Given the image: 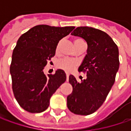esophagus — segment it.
I'll use <instances>...</instances> for the list:
<instances>
[{"instance_id": "34e87169", "label": "esophagus", "mask_w": 131, "mask_h": 131, "mask_svg": "<svg viewBox=\"0 0 131 131\" xmlns=\"http://www.w3.org/2000/svg\"><path fill=\"white\" fill-rule=\"evenodd\" d=\"M66 79H67V81L68 80V77H69V74L68 73H66Z\"/></svg>"}]
</instances>
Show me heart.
<instances>
[{
	"instance_id": "heart-1",
	"label": "heart",
	"mask_w": 131,
	"mask_h": 131,
	"mask_svg": "<svg viewBox=\"0 0 131 131\" xmlns=\"http://www.w3.org/2000/svg\"><path fill=\"white\" fill-rule=\"evenodd\" d=\"M84 41L82 38H77L74 39V44H75V47H77L79 43H80L81 42ZM63 42V39H60L57 43L56 45V47H55V52L56 54H58L60 52V47L62 45V43ZM78 65L77 61L74 60H71V59H68V58H64L60 60L58 63V67L60 69H62L63 71H66V72H71L72 71L74 68H76Z\"/></svg>"
}]
</instances>
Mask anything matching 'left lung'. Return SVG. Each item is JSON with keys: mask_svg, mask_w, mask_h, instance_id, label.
<instances>
[{"mask_svg": "<svg viewBox=\"0 0 131 131\" xmlns=\"http://www.w3.org/2000/svg\"><path fill=\"white\" fill-rule=\"evenodd\" d=\"M71 34L88 43V52L79 68L87 79L78 83L73 75L69 76L73 91L67 97V106L75 114L89 115L101 106L115 82L118 47L107 33L96 28L78 27Z\"/></svg>", "mask_w": 131, "mask_h": 131, "instance_id": "1", "label": "left lung"}]
</instances>
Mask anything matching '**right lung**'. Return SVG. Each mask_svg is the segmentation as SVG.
Returning <instances> with one entry per match:
<instances>
[{
  "label": "right lung",
  "mask_w": 131,
  "mask_h": 131,
  "mask_svg": "<svg viewBox=\"0 0 131 131\" xmlns=\"http://www.w3.org/2000/svg\"><path fill=\"white\" fill-rule=\"evenodd\" d=\"M75 27H52L39 25L18 39L12 53L10 73L14 95L19 106L30 113H40L49 105L53 93L66 80L58 69L46 76L43 68L55 54L58 42Z\"/></svg>",
  "instance_id": "obj_1"
}]
</instances>
